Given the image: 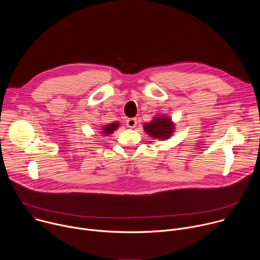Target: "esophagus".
Here are the masks:
<instances>
[{"label": "esophagus", "instance_id": "1", "mask_svg": "<svg viewBox=\"0 0 260 260\" xmlns=\"http://www.w3.org/2000/svg\"><path fill=\"white\" fill-rule=\"evenodd\" d=\"M126 125L129 128H135L137 126V119L136 118H128L126 120Z\"/></svg>", "mask_w": 260, "mask_h": 260}]
</instances>
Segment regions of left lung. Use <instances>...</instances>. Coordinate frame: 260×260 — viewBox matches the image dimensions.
Listing matches in <instances>:
<instances>
[{
  "label": "left lung",
  "instance_id": "obj_1",
  "mask_svg": "<svg viewBox=\"0 0 260 260\" xmlns=\"http://www.w3.org/2000/svg\"><path fill=\"white\" fill-rule=\"evenodd\" d=\"M143 127L150 137L161 140L169 139L175 129L172 119L166 116L154 117L152 121H150L149 123H145Z\"/></svg>",
  "mask_w": 260,
  "mask_h": 260
}]
</instances>
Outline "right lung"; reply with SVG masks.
I'll return each mask as SVG.
<instances>
[{"label":"right lung","instance_id":"obj_1","mask_svg":"<svg viewBox=\"0 0 260 260\" xmlns=\"http://www.w3.org/2000/svg\"><path fill=\"white\" fill-rule=\"evenodd\" d=\"M118 125H119L118 122H113V123L107 124V125L104 126L102 134H103V135H110V134H112V133L118 127Z\"/></svg>","mask_w":260,"mask_h":260}]
</instances>
